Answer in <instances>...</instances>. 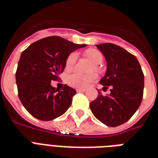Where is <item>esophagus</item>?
<instances>
[{
    "instance_id": "esophagus-1",
    "label": "esophagus",
    "mask_w": 158,
    "mask_h": 158,
    "mask_svg": "<svg viewBox=\"0 0 158 158\" xmlns=\"http://www.w3.org/2000/svg\"><path fill=\"white\" fill-rule=\"evenodd\" d=\"M76 91L77 92V93H84V92L86 91V89H77Z\"/></svg>"
}]
</instances>
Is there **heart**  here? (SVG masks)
Instances as JSON below:
<instances>
[{
  "label": "heart",
  "mask_w": 158,
  "mask_h": 158,
  "mask_svg": "<svg viewBox=\"0 0 158 158\" xmlns=\"http://www.w3.org/2000/svg\"><path fill=\"white\" fill-rule=\"evenodd\" d=\"M85 55L91 60L92 62L95 64V70L99 71V66L104 59L103 54L100 51L96 49H88L85 51ZM77 58V54L76 52H72L67 57L65 61V68L67 69H71L74 64L76 63ZM97 78V75L95 73H92L89 74H82L78 72L72 73L70 74L67 75L65 77V81L69 85L78 89H85L89 86L93 82H94Z\"/></svg>",
  "instance_id": "heart-1"
}]
</instances>
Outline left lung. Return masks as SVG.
<instances>
[{
  "label": "left lung",
  "mask_w": 158,
  "mask_h": 158,
  "mask_svg": "<svg viewBox=\"0 0 158 158\" xmlns=\"http://www.w3.org/2000/svg\"><path fill=\"white\" fill-rule=\"evenodd\" d=\"M107 61V72L100 84L111 93L98 96L90 103L97 119L108 127L123 124L132 117L142 103L144 74L136 57L112 43L96 45Z\"/></svg>",
  "instance_id": "left-lung-1"
}]
</instances>
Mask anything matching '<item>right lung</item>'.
I'll return each instance as SVG.
<instances>
[{
    "instance_id": "obj_1",
    "label": "right lung",
    "mask_w": 158,
    "mask_h": 158,
    "mask_svg": "<svg viewBox=\"0 0 158 158\" xmlns=\"http://www.w3.org/2000/svg\"><path fill=\"white\" fill-rule=\"evenodd\" d=\"M85 46L50 36L35 42L22 52L16 82L19 100L32 116L50 121L63 115L70 107L76 90L66 85L58 90L51 81L59 79L69 54Z\"/></svg>"
}]
</instances>
